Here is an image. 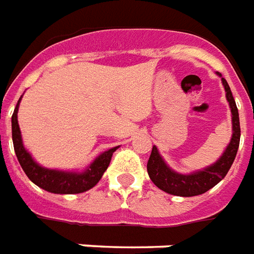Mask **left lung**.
<instances>
[{"mask_svg":"<svg viewBox=\"0 0 254 254\" xmlns=\"http://www.w3.org/2000/svg\"><path fill=\"white\" fill-rule=\"evenodd\" d=\"M222 83L225 86L227 102L230 105L233 116V136L230 144L227 145L226 151L223 152V155L217 163L204 168L203 171L190 175L178 174L171 170L170 167H167L164 160L159 155L157 148L153 146L148 164H146V170H148L152 182L165 192L171 195H178V196H195V195L204 194L206 191L218 185L230 170L233 161L236 159V155H237L238 145H240L241 127H240L238 109L236 101L233 98L232 90L229 87L225 78H222Z\"/></svg>","mask_w":254,"mask_h":254,"instance_id":"8db88e82","label":"left lung"}]
</instances>
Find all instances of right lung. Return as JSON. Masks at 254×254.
<instances>
[{"label":"right lung","mask_w":254,"mask_h":254,"mask_svg":"<svg viewBox=\"0 0 254 254\" xmlns=\"http://www.w3.org/2000/svg\"><path fill=\"white\" fill-rule=\"evenodd\" d=\"M20 101L21 98L18 99L12 116V138L18 163L29 180H32L40 189L46 190L48 192H54V194H79V192H84L87 190L93 189L101 180L103 172L108 170L113 152L117 148H112L109 151L103 152L102 155H99L93 161V164L82 174L43 168L32 159L31 155L25 151V148L22 145L21 132L17 122V112H18Z\"/></svg>","instance_id":"obj_1"}]
</instances>
